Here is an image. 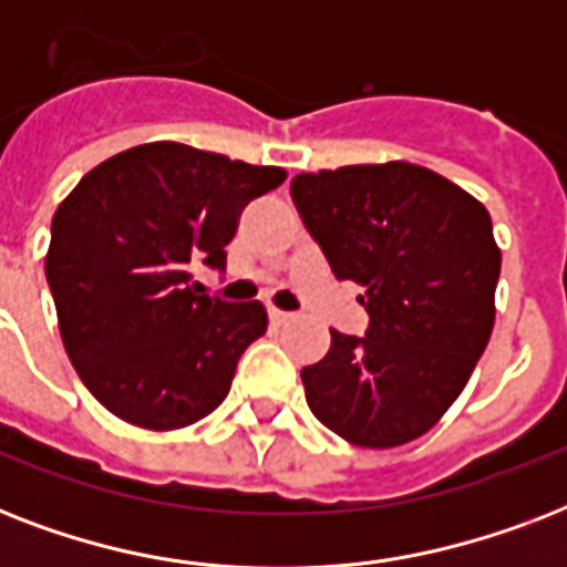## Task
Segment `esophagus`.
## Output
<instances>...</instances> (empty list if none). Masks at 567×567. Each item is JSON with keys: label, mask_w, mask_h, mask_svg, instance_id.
<instances>
[{"label": "esophagus", "mask_w": 567, "mask_h": 567, "mask_svg": "<svg viewBox=\"0 0 567 567\" xmlns=\"http://www.w3.org/2000/svg\"><path fill=\"white\" fill-rule=\"evenodd\" d=\"M267 315H270V320H274V323H288V320H291V318H293L291 311L274 309V306H270V309H267Z\"/></svg>", "instance_id": "esophagus-1"}]
</instances>
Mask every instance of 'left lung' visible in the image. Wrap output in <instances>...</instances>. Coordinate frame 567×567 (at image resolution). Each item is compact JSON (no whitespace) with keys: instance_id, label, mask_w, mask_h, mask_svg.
I'll return each instance as SVG.
<instances>
[{"instance_id":"8db88e82","label":"left lung","mask_w":567,"mask_h":567,"mask_svg":"<svg viewBox=\"0 0 567 567\" xmlns=\"http://www.w3.org/2000/svg\"><path fill=\"white\" fill-rule=\"evenodd\" d=\"M291 196L336 279L362 285L368 332L332 329L306 403L359 447H400L462 394L494 329L501 249L483 203L409 162L300 173Z\"/></svg>"}]
</instances>
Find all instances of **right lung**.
<instances>
[{
	"instance_id": "1",
	"label": "right lung",
	"mask_w": 567,
	"mask_h": 567,
	"mask_svg": "<svg viewBox=\"0 0 567 567\" xmlns=\"http://www.w3.org/2000/svg\"><path fill=\"white\" fill-rule=\"evenodd\" d=\"M282 182V167L155 141L93 167L58 205L47 252L58 329L120 421L182 430L226 400L267 311L199 293L194 267L226 270L240 212Z\"/></svg>"
}]
</instances>
